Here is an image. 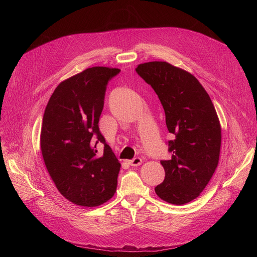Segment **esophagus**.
Returning a JSON list of instances; mask_svg holds the SVG:
<instances>
[{
    "mask_svg": "<svg viewBox=\"0 0 257 257\" xmlns=\"http://www.w3.org/2000/svg\"><path fill=\"white\" fill-rule=\"evenodd\" d=\"M143 163V160L141 158H134L133 160L128 161V164L131 166H139Z\"/></svg>",
    "mask_w": 257,
    "mask_h": 257,
    "instance_id": "esophagus-1",
    "label": "esophagus"
}]
</instances>
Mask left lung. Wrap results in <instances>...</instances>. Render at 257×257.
Returning <instances> with one entry per match:
<instances>
[{
    "mask_svg": "<svg viewBox=\"0 0 257 257\" xmlns=\"http://www.w3.org/2000/svg\"><path fill=\"white\" fill-rule=\"evenodd\" d=\"M136 73L150 84L164 108L170 160H162L165 179L157 195L174 205L199 196L219 163L221 125L208 93L192 74L167 62L139 64Z\"/></svg>",
    "mask_w": 257,
    "mask_h": 257,
    "instance_id": "1",
    "label": "left lung"
}]
</instances>
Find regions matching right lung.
Segmentation results:
<instances>
[{
  "instance_id": "right-lung-1",
  "label": "right lung",
  "mask_w": 257,
  "mask_h": 257,
  "mask_svg": "<svg viewBox=\"0 0 257 257\" xmlns=\"http://www.w3.org/2000/svg\"><path fill=\"white\" fill-rule=\"evenodd\" d=\"M119 68L94 66L61 82L46 106L41 132L45 165L72 203L96 207L116 190L120 163L98 127L107 84ZM104 145L98 156L96 145Z\"/></svg>"
}]
</instances>
